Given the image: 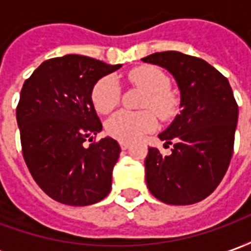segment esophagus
Returning <instances> with one entry per match:
<instances>
[{
	"label": "esophagus",
	"mask_w": 251,
	"mask_h": 251,
	"mask_svg": "<svg viewBox=\"0 0 251 251\" xmlns=\"http://www.w3.org/2000/svg\"><path fill=\"white\" fill-rule=\"evenodd\" d=\"M120 145H121V149H124V151H126L127 148L130 147V144H129L127 141H121Z\"/></svg>",
	"instance_id": "1"
}]
</instances>
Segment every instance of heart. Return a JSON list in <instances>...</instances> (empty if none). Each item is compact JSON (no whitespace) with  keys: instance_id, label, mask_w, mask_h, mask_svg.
Segmentation results:
<instances>
[{"instance_id":"obj_1","label":"heart","mask_w":251,"mask_h":251,"mask_svg":"<svg viewBox=\"0 0 251 251\" xmlns=\"http://www.w3.org/2000/svg\"><path fill=\"white\" fill-rule=\"evenodd\" d=\"M131 83L148 91L144 107L154 110L160 118L171 120L177 111V97L169 90V77L157 67L141 66L127 74ZM120 86L115 77L106 76L95 83L91 93L94 107L107 114L120 103ZM157 118L153 111H118L106 122L110 136L121 141H136L140 137L156 129Z\"/></svg>"}]
</instances>
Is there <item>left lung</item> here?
I'll list each match as a JSON object with an SVG mask.
<instances>
[{
	"mask_svg": "<svg viewBox=\"0 0 251 251\" xmlns=\"http://www.w3.org/2000/svg\"><path fill=\"white\" fill-rule=\"evenodd\" d=\"M165 68L180 91V114L158 134L169 154L149 148L145 180L163 203L187 205L205 199L219 185L232 156L238 106L230 83L199 57L177 51L141 59Z\"/></svg>",
	"mask_w": 251,
	"mask_h": 251,
	"instance_id": "left-lung-1",
	"label": "left lung"
}]
</instances>
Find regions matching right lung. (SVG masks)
Returning <instances> with one entry per match:
<instances>
[{
    "label": "right lung",
    "mask_w": 251,
    "mask_h": 251,
    "mask_svg": "<svg viewBox=\"0 0 251 251\" xmlns=\"http://www.w3.org/2000/svg\"><path fill=\"white\" fill-rule=\"evenodd\" d=\"M122 64L66 55L43 62L26 79L16 118L32 177L50 198L68 205L98 203L109 195L121 148L102 130L91 93L100 77Z\"/></svg>",
    "instance_id": "right-lung-1"
}]
</instances>
